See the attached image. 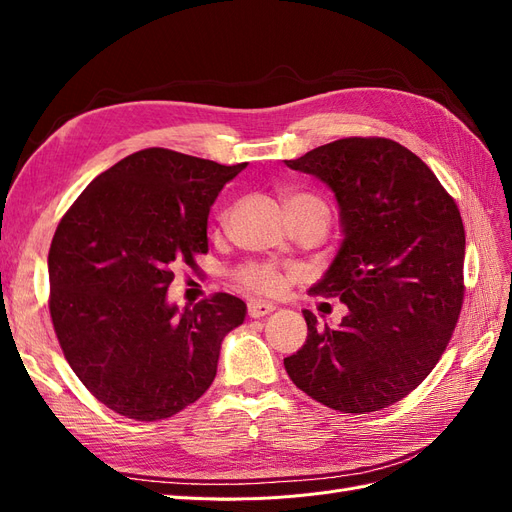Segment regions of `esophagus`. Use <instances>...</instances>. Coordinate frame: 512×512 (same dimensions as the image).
Listing matches in <instances>:
<instances>
[{"instance_id": "obj_1", "label": "esophagus", "mask_w": 512, "mask_h": 512, "mask_svg": "<svg viewBox=\"0 0 512 512\" xmlns=\"http://www.w3.org/2000/svg\"><path fill=\"white\" fill-rule=\"evenodd\" d=\"M273 309H275V305H273V303H265V301H250V303H247V316H250V318H262V316L271 314Z\"/></svg>"}]
</instances>
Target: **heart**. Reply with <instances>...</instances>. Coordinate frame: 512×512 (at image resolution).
<instances>
[{
	"mask_svg": "<svg viewBox=\"0 0 512 512\" xmlns=\"http://www.w3.org/2000/svg\"><path fill=\"white\" fill-rule=\"evenodd\" d=\"M284 205L292 222L299 220H320L324 226L329 224V209L314 194L305 192H284ZM232 280L243 290L256 294H277L284 286V275L273 262L265 260H247L232 271Z\"/></svg>",
	"mask_w": 512,
	"mask_h": 512,
	"instance_id": "b5f03b06",
	"label": "heart"
}]
</instances>
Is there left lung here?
I'll list each match as a JSON object with an SVG mask.
<instances>
[{
    "label": "left lung",
    "instance_id": "obj_1",
    "mask_svg": "<svg viewBox=\"0 0 512 512\" xmlns=\"http://www.w3.org/2000/svg\"><path fill=\"white\" fill-rule=\"evenodd\" d=\"M324 181L344 243L309 290L348 307L337 329L303 312L307 339L284 367L303 393L348 414L404 399L436 367L463 305L466 230L455 198L410 149L350 136L286 160Z\"/></svg>",
    "mask_w": 512,
    "mask_h": 512
}]
</instances>
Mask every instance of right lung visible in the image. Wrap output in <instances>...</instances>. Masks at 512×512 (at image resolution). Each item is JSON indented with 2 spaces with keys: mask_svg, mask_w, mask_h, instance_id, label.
Returning a JSON list of instances; mask_svg holds the SVG:
<instances>
[{
  "mask_svg": "<svg viewBox=\"0 0 512 512\" xmlns=\"http://www.w3.org/2000/svg\"><path fill=\"white\" fill-rule=\"evenodd\" d=\"M245 166L149 147L104 170L61 218L49 250L53 329L113 412L160 421L211 386L245 303L215 292L179 314L166 290L177 262L194 269L209 252V209Z\"/></svg>",
  "mask_w": 512,
  "mask_h": 512,
  "instance_id": "1",
  "label": "right lung"
}]
</instances>
